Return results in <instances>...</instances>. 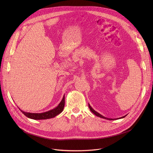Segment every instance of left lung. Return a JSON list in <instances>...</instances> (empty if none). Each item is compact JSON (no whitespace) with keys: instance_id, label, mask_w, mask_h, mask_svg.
Returning a JSON list of instances; mask_svg holds the SVG:
<instances>
[{"instance_id":"obj_1","label":"left lung","mask_w":153,"mask_h":153,"mask_svg":"<svg viewBox=\"0 0 153 153\" xmlns=\"http://www.w3.org/2000/svg\"><path fill=\"white\" fill-rule=\"evenodd\" d=\"M88 106H89V108H90V110H91V111L93 113H94L96 116H98V117H101V118H103V119H108V120H114V119H108V118H106V117H105L104 116H102L101 114H100L99 113H98L97 111H96L95 110H94L93 109L91 108V106H90V104H88ZM126 116H123V117H120V119H122V118H123V117H125ZM120 119V118H119Z\"/></svg>"}]
</instances>
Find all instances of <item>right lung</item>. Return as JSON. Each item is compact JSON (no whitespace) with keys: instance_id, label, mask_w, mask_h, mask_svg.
Masks as SVG:
<instances>
[{"instance_id":"obj_1","label":"right lung","mask_w":153,"mask_h":153,"mask_svg":"<svg viewBox=\"0 0 153 153\" xmlns=\"http://www.w3.org/2000/svg\"><path fill=\"white\" fill-rule=\"evenodd\" d=\"M65 106V96H63L62 101L59 103V105L55 108L53 110H51L49 111L43 113H26L23 111H22L25 116L28 118L35 119V120H42V119H47L54 117L57 115L59 114L63 110V108Z\"/></svg>"}]
</instances>
